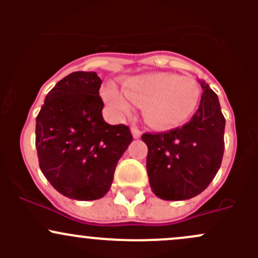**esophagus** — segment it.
<instances>
[{
  "mask_svg": "<svg viewBox=\"0 0 258 258\" xmlns=\"http://www.w3.org/2000/svg\"><path fill=\"white\" fill-rule=\"evenodd\" d=\"M131 132H132V135H134L135 139H139V137H141V131H140L139 128H136V127H132Z\"/></svg>",
  "mask_w": 258,
  "mask_h": 258,
  "instance_id": "1",
  "label": "esophagus"
}]
</instances>
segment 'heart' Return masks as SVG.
Returning a JSON list of instances; mask_svg holds the SVG:
<instances>
[{
    "label": "heart",
    "instance_id": "heart-1",
    "mask_svg": "<svg viewBox=\"0 0 258 258\" xmlns=\"http://www.w3.org/2000/svg\"><path fill=\"white\" fill-rule=\"evenodd\" d=\"M103 97L119 114L131 112L134 102L145 105V118L151 126L172 128L184 123L196 111L200 87L191 77L156 72L128 79L123 83V92L110 86Z\"/></svg>",
    "mask_w": 258,
    "mask_h": 258
}]
</instances>
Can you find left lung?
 <instances>
[{
    "instance_id": "obj_1",
    "label": "left lung",
    "mask_w": 258,
    "mask_h": 258,
    "mask_svg": "<svg viewBox=\"0 0 258 258\" xmlns=\"http://www.w3.org/2000/svg\"><path fill=\"white\" fill-rule=\"evenodd\" d=\"M199 110L182 127L146 132L147 175L153 194L167 201L197 196L215 178L225 151V117L218 97L205 81Z\"/></svg>"
}]
</instances>
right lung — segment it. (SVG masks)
<instances>
[{
  "instance_id": "obj_1",
  "label": "right lung",
  "mask_w": 258,
  "mask_h": 258,
  "mask_svg": "<svg viewBox=\"0 0 258 258\" xmlns=\"http://www.w3.org/2000/svg\"><path fill=\"white\" fill-rule=\"evenodd\" d=\"M101 83L96 72H72L47 93L36 118L41 171L69 199L105 196L117 162L134 140L128 126L103 119Z\"/></svg>"
}]
</instances>
